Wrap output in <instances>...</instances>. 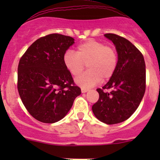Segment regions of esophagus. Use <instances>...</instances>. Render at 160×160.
Instances as JSON below:
<instances>
[{
    "mask_svg": "<svg viewBox=\"0 0 160 160\" xmlns=\"http://www.w3.org/2000/svg\"><path fill=\"white\" fill-rule=\"evenodd\" d=\"M88 89H86V88H81V92L82 93H86V92L88 91Z\"/></svg>",
    "mask_w": 160,
    "mask_h": 160,
    "instance_id": "34e87169",
    "label": "esophagus"
}]
</instances>
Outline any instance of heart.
<instances>
[{
  "label": "heart",
  "instance_id": "obj_1",
  "mask_svg": "<svg viewBox=\"0 0 160 160\" xmlns=\"http://www.w3.org/2000/svg\"><path fill=\"white\" fill-rule=\"evenodd\" d=\"M118 52L112 46L96 40H88L77 48V52L67 50L63 55L66 68L73 77H78L85 69L88 70L76 79L83 88H90L100 81L109 80L118 66Z\"/></svg>",
  "mask_w": 160,
  "mask_h": 160
}]
</instances>
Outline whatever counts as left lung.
Returning a JSON list of instances; mask_svg holds the SVG:
<instances>
[{"label":"left lung","instance_id":"left-lung-1","mask_svg":"<svg viewBox=\"0 0 160 160\" xmlns=\"http://www.w3.org/2000/svg\"><path fill=\"white\" fill-rule=\"evenodd\" d=\"M104 36L115 46L118 60L112 77L97 89L99 99L92 111L98 120L114 125L129 118L138 108L146 91V63L141 52L128 39L112 33Z\"/></svg>","mask_w":160,"mask_h":160}]
</instances>
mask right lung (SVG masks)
Wrapping results in <instances>:
<instances>
[{
	"label": "right lung",
	"instance_id": "obj_1",
	"mask_svg": "<svg viewBox=\"0 0 160 160\" xmlns=\"http://www.w3.org/2000/svg\"><path fill=\"white\" fill-rule=\"evenodd\" d=\"M74 43L70 36L54 33L34 42L18 67V90L28 113L43 123L61 120L81 93L66 68L63 55Z\"/></svg>",
	"mask_w": 160,
	"mask_h": 160
}]
</instances>
